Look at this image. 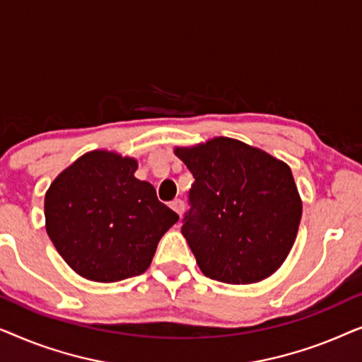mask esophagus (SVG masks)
Listing matches in <instances>:
<instances>
[{"label": "esophagus", "mask_w": 362, "mask_h": 362, "mask_svg": "<svg viewBox=\"0 0 362 362\" xmlns=\"http://www.w3.org/2000/svg\"><path fill=\"white\" fill-rule=\"evenodd\" d=\"M171 209L175 211L177 216H181L182 212H185V202H182L181 199H175L171 202Z\"/></svg>", "instance_id": "esophagus-1"}]
</instances>
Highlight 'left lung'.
<instances>
[{
    "mask_svg": "<svg viewBox=\"0 0 362 362\" xmlns=\"http://www.w3.org/2000/svg\"><path fill=\"white\" fill-rule=\"evenodd\" d=\"M194 176L182 219L202 274L230 285L275 274L295 244L301 199L286 163L234 138L175 148Z\"/></svg>",
    "mask_w": 362,
    "mask_h": 362,
    "instance_id": "obj_1",
    "label": "left lung"
}]
</instances>
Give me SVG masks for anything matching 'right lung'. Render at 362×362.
<instances>
[{
  "instance_id": "1",
  "label": "right lung",
  "mask_w": 362,
  "mask_h": 362,
  "mask_svg": "<svg viewBox=\"0 0 362 362\" xmlns=\"http://www.w3.org/2000/svg\"><path fill=\"white\" fill-rule=\"evenodd\" d=\"M135 158L95 150L66 168L44 199L46 230L67 265L92 281H120L150 267L180 216L135 177Z\"/></svg>"
}]
</instances>
